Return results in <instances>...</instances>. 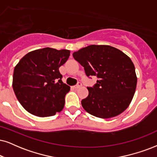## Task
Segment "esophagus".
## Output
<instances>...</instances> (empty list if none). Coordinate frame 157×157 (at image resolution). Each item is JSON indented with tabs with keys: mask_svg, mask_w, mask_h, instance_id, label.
I'll use <instances>...</instances> for the list:
<instances>
[{
	"mask_svg": "<svg viewBox=\"0 0 157 157\" xmlns=\"http://www.w3.org/2000/svg\"><path fill=\"white\" fill-rule=\"evenodd\" d=\"M81 86H82V83H81V82H78V83H77V85H75V86H74V88H75V89H77V88H80Z\"/></svg>",
	"mask_w": 157,
	"mask_h": 157,
	"instance_id": "esophagus-1",
	"label": "esophagus"
}]
</instances>
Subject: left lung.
Masks as SVG:
<instances>
[{
  "instance_id": "1",
  "label": "left lung",
  "mask_w": 157,
  "mask_h": 157,
  "mask_svg": "<svg viewBox=\"0 0 157 157\" xmlns=\"http://www.w3.org/2000/svg\"><path fill=\"white\" fill-rule=\"evenodd\" d=\"M84 67L88 77L98 78L88 87V96L82 99L83 109L96 117L107 119L122 113L129 106L136 92L135 66L125 53L106 45H91L73 53Z\"/></svg>"
}]
</instances>
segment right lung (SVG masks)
I'll use <instances>...</instances> for the list:
<instances>
[{
  "mask_svg": "<svg viewBox=\"0 0 157 157\" xmlns=\"http://www.w3.org/2000/svg\"><path fill=\"white\" fill-rule=\"evenodd\" d=\"M70 51L51 48L27 53L16 65L12 86L21 106L30 114L45 117L63 109L70 87L62 82L59 67Z\"/></svg>",
  "mask_w": 157,
  "mask_h": 157,
  "instance_id": "1",
  "label": "right lung"
}]
</instances>
